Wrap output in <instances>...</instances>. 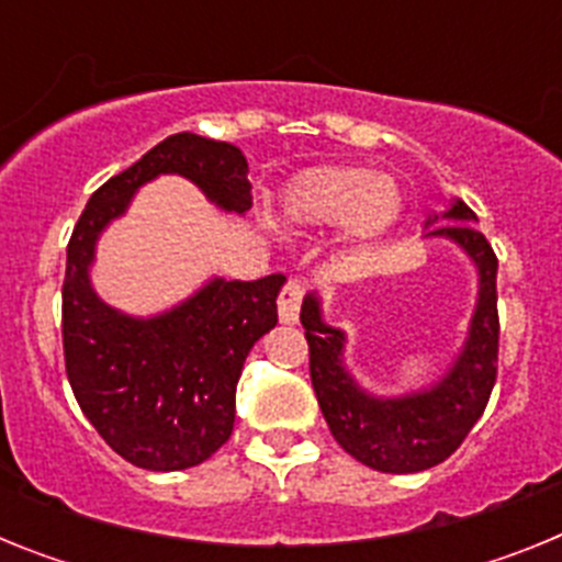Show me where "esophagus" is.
Returning a JSON list of instances; mask_svg holds the SVG:
<instances>
[{
	"mask_svg": "<svg viewBox=\"0 0 562 562\" xmlns=\"http://www.w3.org/2000/svg\"><path fill=\"white\" fill-rule=\"evenodd\" d=\"M301 304H304V284L301 281H286L281 295H278V317H281V324H297Z\"/></svg>",
	"mask_w": 562,
	"mask_h": 562,
	"instance_id": "34e87169",
	"label": "esophagus"
}]
</instances>
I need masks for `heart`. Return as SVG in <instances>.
<instances>
[{"instance_id":"obj_1","label":"heart","mask_w":562,"mask_h":562,"mask_svg":"<svg viewBox=\"0 0 562 562\" xmlns=\"http://www.w3.org/2000/svg\"><path fill=\"white\" fill-rule=\"evenodd\" d=\"M281 220L295 231L340 225L355 256L374 250L402 220L405 196L389 177L362 166H321L297 173L281 193Z\"/></svg>"}]
</instances>
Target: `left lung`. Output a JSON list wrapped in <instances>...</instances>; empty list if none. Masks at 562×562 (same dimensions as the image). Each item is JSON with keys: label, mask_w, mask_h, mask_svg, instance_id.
Returning a JSON list of instances; mask_svg holds the SVG:
<instances>
[{"label": "left lung", "mask_w": 562, "mask_h": 562, "mask_svg": "<svg viewBox=\"0 0 562 562\" xmlns=\"http://www.w3.org/2000/svg\"><path fill=\"white\" fill-rule=\"evenodd\" d=\"M445 220L459 222L430 227L428 236L456 241L479 267L481 284L464 349L434 389L396 400L366 394L342 366V331L324 324L315 295L301 306L312 389L326 425L346 453L380 473H419L453 456L484 414L498 374V258L484 233L467 225L475 213L464 202L456 200Z\"/></svg>", "instance_id": "left-lung-1"}]
</instances>
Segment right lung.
I'll return each mask as SVG.
<instances>
[{
	"mask_svg": "<svg viewBox=\"0 0 562 562\" xmlns=\"http://www.w3.org/2000/svg\"><path fill=\"white\" fill-rule=\"evenodd\" d=\"M180 173L222 211H250L247 160L231 143L180 132L103 182L67 245L61 290L64 366L83 416L109 448L143 470H186L231 439L236 382L252 342L278 324L281 272L258 281L213 278L157 317L112 310L89 284L103 227L143 182Z\"/></svg>",
	"mask_w": 562,
	"mask_h": 562,
	"instance_id": "add662e5",
	"label": "right lung"
}]
</instances>
